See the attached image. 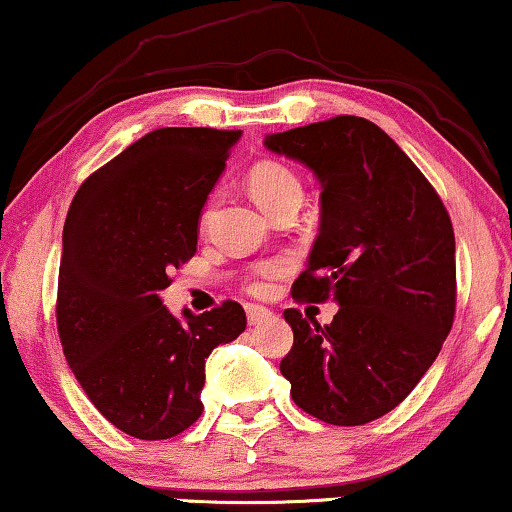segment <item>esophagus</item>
Here are the masks:
<instances>
[{
    "label": "esophagus",
    "mask_w": 512,
    "mask_h": 512,
    "mask_svg": "<svg viewBox=\"0 0 512 512\" xmlns=\"http://www.w3.org/2000/svg\"><path fill=\"white\" fill-rule=\"evenodd\" d=\"M245 316H248L250 326H257V323L271 316V312L267 307H260V304H248V307H245Z\"/></svg>",
    "instance_id": "1"
}]
</instances>
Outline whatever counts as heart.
<instances>
[{"label":"heart","mask_w":512,"mask_h":512,"mask_svg":"<svg viewBox=\"0 0 512 512\" xmlns=\"http://www.w3.org/2000/svg\"><path fill=\"white\" fill-rule=\"evenodd\" d=\"M248 189H250V196L255 198L257 203H260V208H264L267 212L274 210L281 200H286L290 196H300L302 193L300 179H297L286 165L274 163V160H262V163L250 167ZM210 215H212V205H208V208L203 210V215H200V226H208ZM276 269H278L276 264L271 262L252 267V271L248 274V281H245L248 283V290H252V293H260L264 288V281H267V276L274 274Z\"/></svg>","instance_id":"obj_1"}]
</instances>
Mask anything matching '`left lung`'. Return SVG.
<instances>
[{"instance_id":"8db88e82","label":"left lung","mask_w":512,"mask_h":512,"mask_svg":"<svg viewBox=\"0 0 512 512\" xmlns=\"http://www.w3.org/2000/svg\"><path fill=\"white\" fill-rule=\"evenodd\" d=\"M321 181V229L295 302L340 304L328 326L283 316L290 397L331 425H364L409 397L456 314V238L435 186L378 125L357 115L264 139Z\"/></svg>"}]
</instances>
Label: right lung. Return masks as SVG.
Returning a JSON list of instances; mask_svg holds the SVG:
<instances>
[{
    "instance_id": "right-lung-1",
    "label": "right lung",
    "mask_w": 512,
    "mask_h": 512,
    "mask_svg": "<svg viewBox=\"0 0 512 512\" xmlns=\"http://www.w3.org/2000/svg\"><path fill=\"white\" fill-rule=\"evenodd\" d=\"M238 129L163 127L89 174L70 203L56 326L89 401L137 439H170L203 413L205 359L245 331L234 300L186 321L160 290L196 255L198 217Z\"/></svg>"
}]
</instances>
